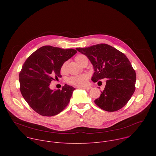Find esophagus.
<instances>
[{
    "label": "esophagus",
    "instance_id": "34e87169",
    "mask_svg": "<svg viewBox=\"0 0 156 156\" xmlns=\"http://www.w3.org/2000/svg\"><path fill=\"white\" fill-rule=\"evenodd\" d=\"M83 88L84 89V90H91V89L92 88V87H91V86H84V87H83Z\"/></svg>",
    "mask_w": 156,
    "mask_h": 156
}]
</instances>
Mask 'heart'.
I'll return each instance as SVG.
<instances>
[{
  "mask_svg": "<svg viewBox=\"0 0 156 156\" xmlns=\"http://www.w3.org/2000/svg\"><path fill=\"white\" fill-rule=\"evenodd\" d=\"M85 57L86 56L83 54H80V55H78L75 57V60L79 63L80 60ZM66 62H65L62 65V67H61V70L62 72L65 71V70L66 69ZM87 78H88V76L86 74H81V75H78L71 76L70 78H69L68 82L70 84L76 86H83L86 84Z\"/></svg>",
  "mask_w": 156,
  "mask_h": 156,
  "instance_id": "obj_1",
  "label": "heart"
}]
</instances>
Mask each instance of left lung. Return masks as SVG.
Listing matches in <instances>:
<instances>
[{"instance_id": "left-lung-1", "label": "left lung", "mask_w": 156, "mask_h": 156, "mask_svg": "<svg viewBox=\"0 0 156 156\" xmlns=\"http://www.w3.org/2000/svg\"><path fill=\"white\" fill-rule=\"evenodd\" d=\"M76 49L85 55L93 65V82L106 78L101 96L94 101L101 108L115 112L125 106L135 91L136 73L126 56L106 44Z\"/></svg>"}]
</instances>
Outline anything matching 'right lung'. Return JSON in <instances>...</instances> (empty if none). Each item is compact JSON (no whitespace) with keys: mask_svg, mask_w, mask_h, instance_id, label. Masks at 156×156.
Returning <instances> with one entry per match:
<instances>
[{"mask_svg":"<svg viewBox=\"0 0 156 156\" xmlns=\"http://www.w3.org/2000/svg\"><path fill=\"white\" fill-rule=\"evenodd\" d=\"M77 51L45 46L34 52L25 62L19 74L20 91L29 105L42 116L57 115L67 106L75 88L65 84L62 90H52V80L61 77L65 62Z\"/></svg>","mask_w":156,"mask_h":156,"instance_id":"obj_1","label":"right lung"}]
</instances>
